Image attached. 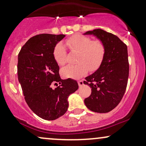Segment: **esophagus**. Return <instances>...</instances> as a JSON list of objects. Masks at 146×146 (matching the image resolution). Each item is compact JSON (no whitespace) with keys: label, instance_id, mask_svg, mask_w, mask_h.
I'll use <instances>...</instances> for the list:
<instances>
[{"label":"esophagus","instance_id":"1","mask_svg":"<svg viewBox=\"0 0 146 146\" xmlns=\"http://www.w3.org/2000/svg\"><path fill=\"white\" fill-rule=\"evenodd\" d=\"M78 85L79 86H82L84 85V81L83 80H79L78 81Z\"/></svg>","mask_w":146,"mask_h":146}]
</instances>
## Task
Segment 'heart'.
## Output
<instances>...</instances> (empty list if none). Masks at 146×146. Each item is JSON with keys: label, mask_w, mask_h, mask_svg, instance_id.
Returning a JSON list of instances; mask_svg holds the SVG:
<instances>
[{"label": "heart", "mask_w": 146, "mask_h": 146, "mask_svg": "<svg viewBox=\"0 0 146 146\" xmlns=\"http://www.w3.org/2000/svg\"><path fill=\"white\" fill-rule=\"evenodd\" d=\"M71 51L78 52L76 65H68L61 70L62 75L66 78H79L88 71H95L101 65L105 55L104 45L101 41L93 40L89 37L76 34L65 41ZM53 57L60 66L66 62V51L63 44H58L53 49Z\"/></svg>", "instance_id": "heart-1"}]
</instances>
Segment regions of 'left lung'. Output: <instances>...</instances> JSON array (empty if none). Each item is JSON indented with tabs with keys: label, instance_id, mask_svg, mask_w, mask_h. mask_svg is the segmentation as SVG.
<instances>
[{
	"label": "left lung",
	"instance_id": "1",
	"mask_svg": "<svg viewBox=\"0 0 146 146\" xmlns=\"http://www.w3.org/2000/svg\"><path fill=\"white\" fill-rule=\"evenodd\" d=\"M84 35L96 37L105 47L100 67L84 81L91 88V94L84 104L95 113H108L119 104L125 93L129 75L128 48L118 37L102 29L86 31Z\"/></svg>",
	"mask_w": 146,
	"mask_h": 146
}]
</instances>
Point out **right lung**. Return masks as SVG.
Segmentation results:
<instances>
[{"mask_svg":"<svg viewBox=\"0 0 146 146\" xmlns=\"http://www.w3.org/2000/svg\"><path fill=\"white\" fill-rule=\"evenodd\" d=\"M65 35L43 33L28 40L18 58V78L25 100L36 115L55 120L67 111L68 97L78 89L73 79L62 80L53 49ZM53 83L60 85L51 88Z\"/></svg>","mask_w":146,"mask_h":146,"instance_id":"1","label":"right lung"}]
</instances>
